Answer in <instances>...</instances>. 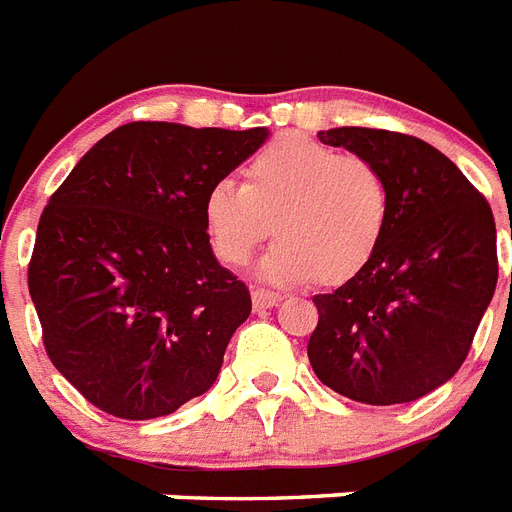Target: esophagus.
<instances>
[{"instance_id": "34e87169", "label": "esophagus", "mask_w": 512, "mask_h": 512, "mask_svg": "<svg viewBox=\"0 0 512 512\" xmlns=\"http://www.w3.org/2000/svg\"><path fill=\"white\" fill-rule=\"evenodd\" d=\"M251 298H253V309H256V312L272 309V306H277L282 301L280 293H275V290H264V288L253 290Z\"/></svg>"}]
</instances>
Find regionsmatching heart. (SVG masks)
Listing matches in <instances>:
<instances>
[{
    "instance_id": "obj_1",
    "label": "heart",
    "mask_w": 512,
    "mask_h": 512,
    "mask_svg": "<svg viewBox=\"0 0 512 512\" xmlns=\"http://www.w3.org/2000/svg\"><path fill=\"white\" fill-rule=\"evenodd\" d=\"M388 219L386 174L304 134L261 147L245 166V185L222 177L203 198L214 253L230 267L248 264L275 224V245L259 261L269 282L349 280L375 256Z\"/></svg>"
}]
</instances>
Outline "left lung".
I'll use <instances>...</instances> for the list:
<instances>
[{
	"label": "left lung",
	"mask_w": 512,
	"mask_h": 512,
	"mask_svg": "<svg viewBox=\"0 0 512 512\" xmlns=\"http://www.w3.org/2000/svg\"><path fill=\"white\" fill-rule=\"evenodd\" d=\"M386 174L391 219L362 272L314 296L309 362L335 394L404 404L444 386L468 357L497 288V227L484 195L428 142L341 126L317 134Z\"/></svg>",
	"instance_id": "8db88e82"
}]
</instances>
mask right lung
<instances>
[{
  "label": "right lung",
  "instance_id": "obj_1",
  "mask_svg": "<svg viewBox=\"0 0 512 512\" xmlns=\"http://www.w3.org/2000/svg\"><path fill=\"white\" fill-rule=\"evenodd\" d=\"M267 137L134 121L49 198L28 293L52 365L102 412L161 418L214 386L251 293L216 261L203 198Z\"/></svg>",
  "mask_w": 512,
  "mask_h": 512
}]
</instances>
